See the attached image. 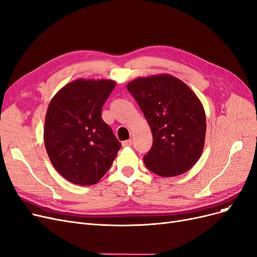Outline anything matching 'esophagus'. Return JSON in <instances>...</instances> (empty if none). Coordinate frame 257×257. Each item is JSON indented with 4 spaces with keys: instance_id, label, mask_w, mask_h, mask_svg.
<instances>
[{
    "instance_id": "obj_1",
    "label": "esophagus",
    "mask_w": 257,
    "mask_h": 257,
    "mask_svg": "<svg viewBox=\"0 0 257 257\" xmlns=\"http://www.w3.org/2000/svg\"><path fill=\"white\" fill-rule=\"evenodd\" d=\"M122 146H131L132 145V140H126L121 143Z\"/></svg>"
}]
</instances>
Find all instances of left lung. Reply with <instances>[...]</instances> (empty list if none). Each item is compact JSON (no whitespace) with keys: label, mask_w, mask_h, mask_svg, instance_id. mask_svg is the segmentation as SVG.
Here are the masks:
<instances>
[{"label":"left lung","mask_w":257,"mask_h":257,"mask_svg":"<svg viewBox=\"0 0 257 257\" xmlns=\"http://www.w3.org/2000/svg\"><path fill=\"white\" fill-rule=\"evenodd\" d=\"M127 89L153 132L145 167L162 177L189 171L200 159L205 143L206 117L200 99L170 74L136 79Z\"/></svg>","instance_id":"left-lung-1"}]
</instances>
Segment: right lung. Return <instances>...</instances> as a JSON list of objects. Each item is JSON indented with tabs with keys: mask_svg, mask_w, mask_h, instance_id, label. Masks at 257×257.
I'll list each match as a JSON object with an SVG mask.
<instances>
[{
	"mask_svg": "<svg viewBox=\"0 0 257 257\" xmlns=\"http://www.w3.org/2000/svg\"><path fill=\"white\" fill-rule=\"evenodd\" d=\"M115 87L110 80H76L64 86L49 104L44 141L55 170L72 184L98 183L121 146L101 117Z\"/></svg>",
	"mask_w": 257,
	"mask_h": 257,
	"instance_id": "right-lung-1",
	"label": "right lung"
}]
</instances>
